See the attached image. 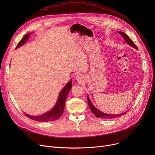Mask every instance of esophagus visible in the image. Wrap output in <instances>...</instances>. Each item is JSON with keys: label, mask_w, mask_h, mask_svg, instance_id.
Returning <instances> with one entry per match:
<instances>
[{"label": "esophagus", "mask_w": 155, "mask_h": 155, "mask_svg": "<svg viewBox=\"0 0 155 155\" xmlns=\"http://www.w3.org/2000/svg\"><path fill=\"white\" fill-rule=\"evenodd\" d=\"M76 80L77 81H78V82H80V83H82V82H84V78L82 75H77L76 77Z\"/></svg>", "instance_id": "obj_1"}]
</instances>
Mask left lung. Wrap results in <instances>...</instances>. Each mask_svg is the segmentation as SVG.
I'll return each mask as SVG.
<instances>
[{"instance_id": "1", "label": "left lung", "mask_w": 155, "mask_h": 155, "mask_svg": "<svg viewBox=\"0 0 155 155\" xmlns=\"http://www.w3.org/2000/svg\"><path fill=\"white\" fill-rule=\"evenodd\" d=\"M119 33L123 36L124 39V40L126 41V43H127V44L130 46H131L132 47L137 49V48L136 46V45L134 43V42L133 41L129 38V37L126 35L124 32H120L119 31ZM87 100H88V106L90 107L91 111L92 112L93 114H94L95 116L96 117H98V118H101V119H114V118H116L118 117H120L121 116H123L127 112H124V113H122V114H105L104 112H101L100 110H99L98 109H97L94 105L92 104L90 99H89L88 96H87Z\"/></svg>"}]
</instances>
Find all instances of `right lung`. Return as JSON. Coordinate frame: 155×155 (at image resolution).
I'll use <instances>...</instances> for the list:
<instances>
[{"label": "right lung", "mask_w": 155, "mask_h": 155, "mask_svg": "<svg viewBox=\"0 0 155 155\" xmlns=\"http://www.w3.org/2000/svg\"><path fill=\"white\" fill-rule=\"evenodd\" d=\"M30 34L31 33H28L25 35V36H24L19 42L17 46H16V48H18L19 47L21 46L27 41ZM71 86H72V80H70L68 82V83L62 89V91L60 94L58 101H57L54 107L51 110L45 114H43V115L38 116H32L24 113L25 114V115L32 120L39 121V122L54 121L57 119H58L61 116V115L63 113L64 105H65V101H66L68 92L71 90Z\"/></svg>", "instance_id": "add662e5"}]
</instances>
